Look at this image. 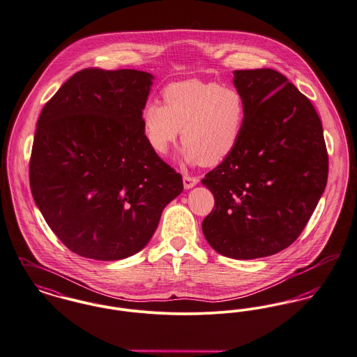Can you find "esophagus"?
<instances>
[{
    "label": "esophagus",
    "mask_w": 357,
    "mask_h": 357,
    "mask_svg": "<svg viewBox=\"0 0 357 357\" xmlns=\"http://www.w3.org/2000/svg\"><path fill=\"white\" fill-rule=\"evenodd\" d=\"M198 182H199V179L197 176H190V175H185L183 176V186H185V189L194 188Z\"/></svg>",
    "instance_id": "esophagus-1"
}]
</instances>
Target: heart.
<instances>
[{"mask_svg": "<svg viewBox=\"0 0 357 357\" xmlns=\"http://www.w3.org/2000/svg\"><path fill=\"white\" fill-rule=\"evenodd\" d=\"M163 101H149L142 113L144 137L158 155L167 153L179 130L183 159L192 166L220 165L238 146L247 104L236 87L185 79L167 84Z\"/></svg>", "mask_w": 357, "mask_h": 357, "instance_id": "obj_1", "label": "heart"}]
</instances>
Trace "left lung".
<instances>
[{
	"label": "left lung",
	"instance_id": "1",
	"mask_svg": "<svg viewBox=\"0 0 357 357\" xmlns=\"http://www.w3.org/2000/svg\"><path fill=\"white\" fill-rule=\"evenodd\" d=\"M245 98L238 146L202 179L214 208L202 222L210 247L250 260L283 251L310 220L328 182V153L312 102L271 68L236 70Z\"/></svg>",
	"mask_w": 357,
	"mask_h": 357
}]
</instances>
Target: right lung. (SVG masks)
Returning a JSON list of instances; mask_svg holds the SVG:
<instances>
[{"instance_id": "right-lung-1", "label": "right lung", "mask_w": 357, "mask_h": 357, "mask_svg": "<svg viewBox=\"0 0 357 357\" xmlns=\"http://www.w3.org/2000/svg\"><path fill=\"white\" fill-rule=\"evenodd\" d=\"M152 81L139 70L86 68L43 107L31 191L48 227L79 256L114 261L142 251L183 190L144 137Z\"/></svg>"}]
</instances>
